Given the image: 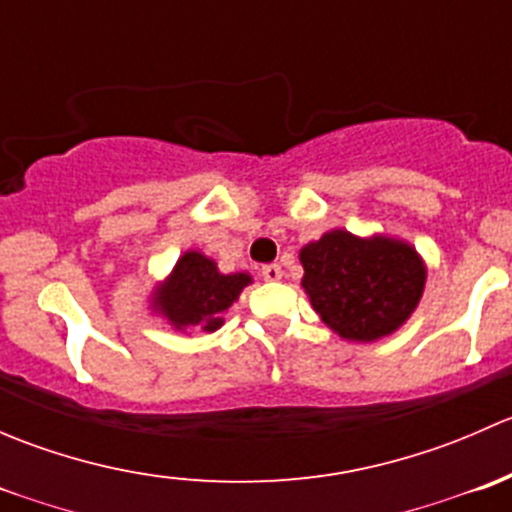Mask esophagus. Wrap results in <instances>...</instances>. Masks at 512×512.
I'll return each instance as SVG.
<instances>
[{
  "mask_svg": "<svg viewBox=\"0 0 512 512\" xmlns=\"http://www.w3.org/2000/svg\"><path fill=\"white\" fill-rule=\"evenodd\" d=\"M260 275L265 282H277V280H282V267L280 265H265L260 270Z\"/></svg>",
  "mask_w": 512,
  "mask_h": 512,
  "instance_id": "34e87169",
  "label": "esophagus"
}]
</instances>
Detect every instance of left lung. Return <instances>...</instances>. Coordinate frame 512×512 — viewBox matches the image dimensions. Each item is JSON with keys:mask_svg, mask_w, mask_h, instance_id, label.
I'll return each mask as SVG.
<instances>
[{"mask_svg": "<svg viewBox=\"0 0 512 512\" xmlns=\"http://www.w3.org/2000/svg\"><path fill=\"white\" fill-rule=\"evenodd\" d=\"M302 287L314 312L339 337L374 342L396 332L426 285V267L411 245L376 235L361 240L332 230L302 252Z\"/></svg>", "mask_w": 512, "mask_h": 512, "instance_id": "left-lung-1", "label": "left lung"}]
</instances>
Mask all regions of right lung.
I'll return each instance as SVG.
<instances>
[{
    "mask_svg": "<svg viewBox=\"0 0 512 512\" xmlns=\"http://www.w3.org/2000/svg\"><path fill=\"white\" fill-rule=\"evenodd\" d=\"M250 285V275H220L218 265L200 252H185L173 275L153 297V307L175 329L200 327L215 332L223 327V314Z\"/></svg>",
    "mask_w": 512,
    "mask_h": 512,
    "instance_id": "obj_1",
    "label": "right lung"
}]
</instances>
